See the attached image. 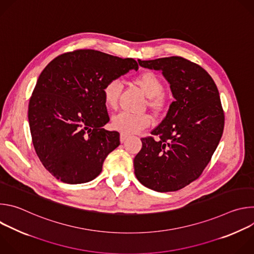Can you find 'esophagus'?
<instances>
[{"label": "esophagus", "instance_id": "34e87169", "mask_svg": "<svg viewBox=\"0 0 254 254\" xmlns=\"http://www.w3.org/2000/svg\"><path fill=\"white\" fill-rule=\"evenodd\" d=\"M128 137H129V136H128V135H127V134H125V133H122V134H121V142H122V143H124V142H126V141H127V138H128Z\"/></svg>", "mask_w": 254, "mask_h": 254}]
</instances>
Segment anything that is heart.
Segmentation results:
<instances>
[{"label": "heart", "instance_id": "obj_1", "mask_svg": "<svg viewBox=\"0 0 254 254\" xmlns=\"http://www.w3.org/2000/svg\"><path fill=\"white\" fill-rule=\"evenodd\" d=\"M134 83L143 91L149 98V106L152 110L159 112L163 110L166 98L163 95L164 84L161 78L153 72H144L134 79ZM122 89V83L119 79L108 81L103 89L102 96L105 106L110 110H115L118 106L119 96ZM151 118L147 115H132L121 113L113 118L112 126L115 129L125 134L139 132L141 129L151 125Z\"/></svg>", "mask_w": 254, "mask_h": 254}]
</instances>
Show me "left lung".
<instances>
[{"label":"left lung","mask_w":254,"mask_h":254,"mask_svg":"<svg viewBox=\"0 0 254 254\" xmlns=\"http://www.w3.org/2000/svg\"><path fill=\"white\" fill-rule=\"evenodd\" d=\"M137 61L162 71L175 101L151 132L159 137L141 138L134 174L154 191H178L200 177L220 141L224 113L219 91L206 70L182 57Z\"/></svg>","instance_id":"obj_1"}]
</instances>
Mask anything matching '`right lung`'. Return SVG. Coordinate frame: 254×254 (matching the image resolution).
<instances>
[{"instance_id": "add662e5", "label": "right lung", "mask_w": 254, "mask_h": 254, "mask_svg": "<svg viewBox=\"0 0 254 254\" xmlns=\"http://www.w3.org/2000/svg\"><path fill=\"white\" fill-rule=\"evenodd\" d=\"M137 70L135 60L84 49L61 54L41 72L29 102L28 120L36 154L52 176L67 184L95 179L120 146L102 89L112 79Z\"/></svg>"}]
</instances>
